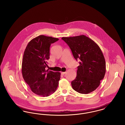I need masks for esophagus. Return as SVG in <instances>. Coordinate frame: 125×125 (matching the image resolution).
<instances>
[{
	"mask_svg": "<svg viewBox=\"0 0 125 125\" xmlns=\"http://www.w3.org/2000/svg\"><path fill=\"white\" fill-rule=\"evenodd\" d=\"M66 73V72H62L61 73V74H62V75H64V74H65Z\"/></svg>",
	"mask_w": 125,
	"mask_h": 125,
	"instance_id": "obj_1",
	"label": "esophagus"
}]
</instances>
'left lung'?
Here are the masks:
<instances>
[{
	"mask_svg": "<svg viewBox=\"0 0 125 125\" xmlns=\"http://www.w3.org/2000/svg\"><path fill=\"white\" fill-rule=\"evenodd\" d=\"M71 49L74 58L80 59L75 79L71 82L74 90L88 94L95 90L104 78L106 62L99 46L84 35L61 38Z\"/></svg>",
	"mask_w": 125,
	"mask_h": 125,
	"instance_id": "1",
	"label": "left lung"
}]
</instances>
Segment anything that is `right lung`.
Wrapping results in <instances>:
<instances>
[{
    "label": "right lung",
    "mask_w": 125,
    "mask_h": 125,
    "mask_svg": "<svg viewBox=\"0 0 125 125\" xmlns=\"http://www.w3.org/2000/svg\"><path fill=\"white\" fill-rule=\"evenodd\" d=\"M58 38L40 35L28 43L23 53L22 77L31 91L38 95L47 97L57 90L60 73L46 70L50 59V48Z\"/></svg>",
    "instance_id": "add662e5"
}]
</instances>
